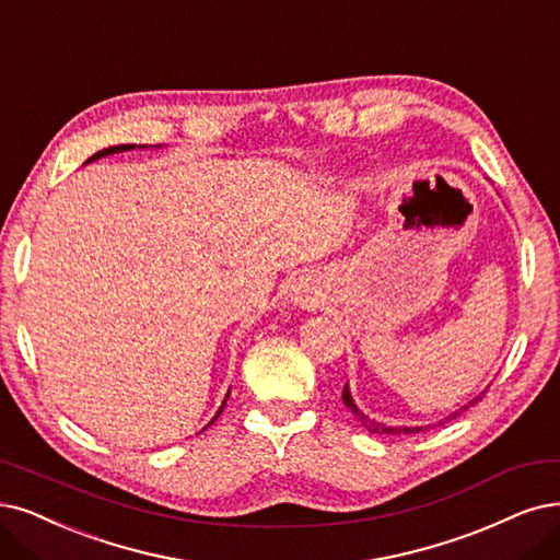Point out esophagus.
<instances>
[{
  "label": "esophagus",
  "instance_id": "esophagus-1",
  "mask_svg": "<svg viewBox=\"0 0 560 560\" xmlns=\"http://www.w3.org/2000/svg\"><path fill=\"white\" fill-rule=\"evenodd\" d=\"M308 293H312V291H308V285H298V298H300V302L304 304V302H308V300H312V295H308Z\"/></svg>",
  "mask_w": 560,
  "mask_h": 560
}]
</instances>
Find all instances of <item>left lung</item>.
<instances>
[{
	"mask_svg": "<svg viewBox=\"0 0 560 560\" xmlns=\"http://www.w3.org/2000/svg\"><path fill=\"white\" fill-rule=\"evenodd\" d=\"M487 395V392H482V395L480 397H475V399H470L466 406H462L459 410H454L452 412V416L447 418V422L450 420H454V418H457V416H462V412L466 410V408H470V406H475V404H478L482 397ZM343 404L350 408V410H353L355 412V416H358V420L371 431V433H418V431H422V427H416V429H412V427H385V424H381V422H376V420H369L366 416H364V412H360V408L355 406V401H353V397H350V389H348V385L343 387ZM439 424H443V422H439Z\"/></svg>",
	"mask_w": 560,
	"mask_h": 560,
	"instance_id": "obj_1",
	"label": "left lung"
}]
</instances>
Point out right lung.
<instances>
[{
  "label": "right lung",
  "instance_id": "right-lung-1",
  "mask_svg": "<svg viewBox=\"0 0 560 560\" xmlns=\"http://www.w3.org/2000/svg\"><path fill=\"white\" fill-rule=\"evenodd\" d=\"M136 148V144H115V148H108V150H101V152H96L92 159H88V161H96V159H101V156H108V154H115V152H127V150H133ZM223 406H225V401L221 404V408H219V412H217V416H214V420L221 416V410H223ZM212 420V422H214ZM210 422V424H212ZM210 424H207V427H210Z\"/></svg>",
  "mask_w": 560,
  "mask_h": 560
}]
</instances>
